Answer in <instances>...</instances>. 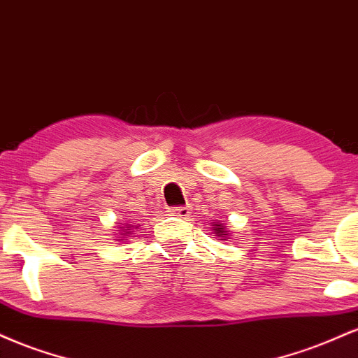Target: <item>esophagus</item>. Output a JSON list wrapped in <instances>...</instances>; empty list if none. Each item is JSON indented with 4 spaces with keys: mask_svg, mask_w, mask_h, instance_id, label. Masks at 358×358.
<instances>
[{
    "mask_svg": "<svg viewBox=\"0 0 358 358\" xmlns=\"http://www.w3.org/2000/svg\"><path fill=\"white\" fill-rule=\"evenodd\" d=\"M170 213L175 217H180V219H188L192 213V208L188 205H182V207H173L170 208Z\"/></svg>",
    "mask_w": 358,
    "mask_h": 358,
    "instance_id": "esophagus-1",
    "label": "esophagus"
}]
</instances>
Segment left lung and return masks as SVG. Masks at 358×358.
Returning a JSON list of instances; mask_svg holds the SVG:
<instances>
[{"label":"left lung","instance_id":"1","mask_svg":"<svg viewBox=\"0 0 358 358\" xmlns=\"http://www.w3.org/2000/svg\"><path fill=\"white\" fill-rule=\"evenodd\" d=\"M217 227L213 229V231L217 232V236H222V237H227V231H225L224 229V225H219V224H215Z\"/></svg>","mask_w":358,"mask_h":358}]
</instances>
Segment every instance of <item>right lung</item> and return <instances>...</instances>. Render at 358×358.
<instances>
[{
	"label": "right lung",
	"instance_id": "add662e5",
	"mask_svg": "<svg viewBox=\"0 0 358 358\" xmlns=\"http://www.w3.org/2000/svg\"><path fill=\"white\" fill-rule=\"evenodd\" d=\"M124 232H131V229H122V234Z\"/></svg>",
	"mask_w": 358,
	"mask_h": 358
}]
</instances>
